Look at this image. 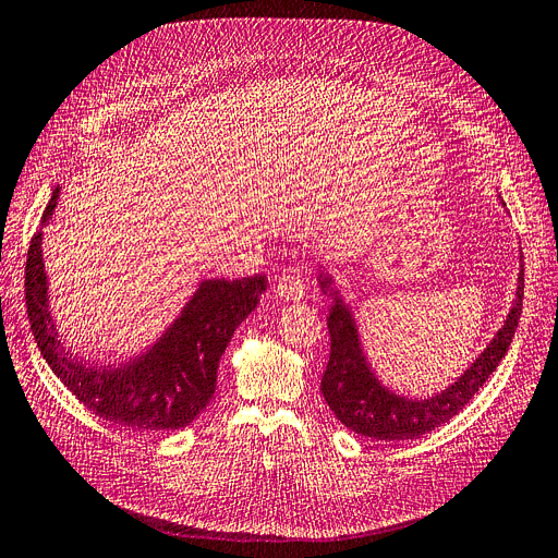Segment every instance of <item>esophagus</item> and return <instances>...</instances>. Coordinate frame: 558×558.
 <instances>
[{"instance_id": "34e87169", "label": "esophagus", "mask_w": 558, "mask_h": 558, "mask_svg": "<svg viewBox=\"0 0 558 558\" xmlns=\"http://www.w3.org/2000/svg\"><path fill=\"white\" fill-rule=\"evenodd\" d=\"M276 294L282 301L299 303L305 296V284L296 271H287L276 280Z\"/></svg>"}]
</instances>
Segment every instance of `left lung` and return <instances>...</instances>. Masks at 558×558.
Segmentation results:
<instances>
[{
    "mask_svg": "<svg viewBox=\"0 0 558 558\" xmlns=\"http://www.w3.org/2000/svg\"><path fill=\"white\" fill-rule=\"evenodd\" d=\"M317 280L322 292L332 299L328 314L330 357L322 378V395L335 417L347 428L385 442L415 440L449 422L472 401L478 387L499 367L501 357L511 347L524 299V266H520L513 307L506 314V322L490 339V344L440 395L408 399L385 387L374 374L365 351H362L353 312L339 294V289L332 287V278L322 271Z\"/></svg>",
    "mask_w": 558,
    "mask_h": 558,
    "instance_id": "8db88e82",
    "label": "left lung"
}]
</instances>
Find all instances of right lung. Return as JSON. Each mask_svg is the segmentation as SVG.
I'll return each mask as SVG.
<instances>
[{"label":"right lung","instance_id":"obj_1","mask_svg":"<svg viewBox=\"0 0 558 558\" xmlns=\"http://www.w3.org/2000/svg\"><path fill=\"white\" fill-rule=\"evenodd\" d=\"M59 186L43 214L52 219ZM43 232L32 236L24 266V301L36 344L57 378L95 415L136 430H173L196 420L216 390V369L239 324L257 307L266 278L203 280L180 317L157 342L120 365L77 360L63 347L50 314Z\"/></svg>","mask_w":558,"mask_h":558}]
</instances>
